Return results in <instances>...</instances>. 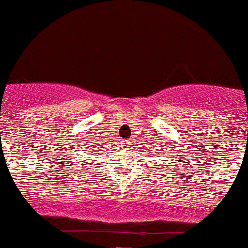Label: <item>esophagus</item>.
<instances>
[{"mask_svg": "<svg viewBox=\"0 0 248 248\" xmlns=\"http://www.w3.org/2000/svg\"><path fill=\"white\" fill-rule=\"evenodd\" d=\"M130 145H131L130 141H124V148H129Z\"/></svg>", "mask_w": 248, "mask_h": 248, "instance_id": "1", "label": "esophagus"}]
</instances>
